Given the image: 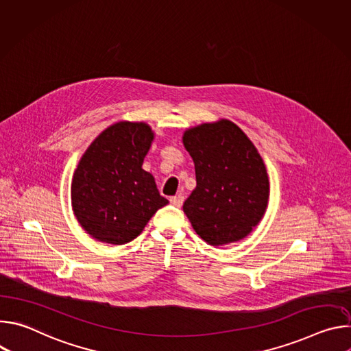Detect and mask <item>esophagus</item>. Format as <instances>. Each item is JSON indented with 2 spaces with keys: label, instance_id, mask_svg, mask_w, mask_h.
Segmentation results:
<instances>
[{
  "label": "esophagus",
  "instance_id": "34e87169",
  "mask_svg": "<svg viewBox=\"0 0 351 351\" xmlns=\"http://www.w3.org/2000/svg\"><path fill=\"white\" fill-rule=\"evenodd\" d=\"M169 202H171V204L175 206V207H180V206L183 204V202H184V197H183L182 194H178V195L171 197Z\"/></svg>",
  "mask_w": 351,
  "mask_h": 351
}]
</instances>
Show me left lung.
Segmentation results:
<instances>
[{
    "label": "left lung",
    "mask_w": 351,
    "mask_h": 351,
    "mask_svg": "<svg viewBox=\"0 0 351 351\" xmlns=\"http://www.w3.org/2000/svg\"><path fill=\"white\" fill-rule=\"evenodd\" d=\"M183 144L197 180L183 204L193 229L211 245L244 239L263 219L269 197L267 168L256 145L228 119L187 129Z\"/></svg>",
    "instance_id": "1"
}]
</instances>
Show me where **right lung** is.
<instances>
[{
    "label": "right lung",
    "mask_w": 351,
    "mask_h": 351,
    "mask_svg": "<svg viewBox=\"0 0 351 351\" xmlns=\"http://www.w3.org/2000/svg\"><path fill=\"white\" fill-rule=\"evenodd\" d=\"M153 140L147 123L118 122L99 133L80 158L71 186L72 208L98 241H132L168 204L154 176L141 168Z\"/></svg>",
    "instance_id": "obj_1"
}]
</instances>
